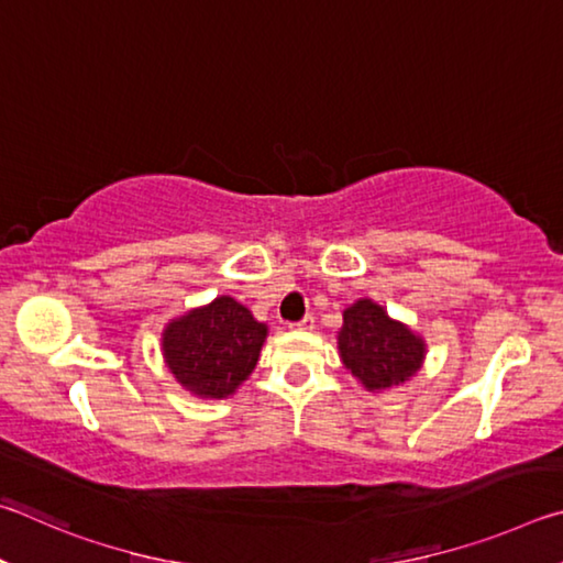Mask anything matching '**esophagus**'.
<instances>
[{"label": "esophagus", "mask_w": 563, "mask_h": 563, "mask_svg": "<svg viewBox=\"0 0 563 563\" xmlns=\"http://www.w3.org/2000/svg\"><path fill=\"white\" fill-rule=\"evenodd\" d=\"M291 329H299V331H311V329H313V317H303L301 321L291 323Z\"/></svg>", "instance_id": "34e87169"}]
</instances>
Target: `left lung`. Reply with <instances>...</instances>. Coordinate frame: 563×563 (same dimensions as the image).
Wrapping results in <instances>:
<instances>
[{"mask_svg": "<svg viewBox=\"0 0 563 563\" xmlns=\"http://www.w3.org/2000/svg\"><path fill=\"white\" fill-rule=\"evenodd\" d=\"M339 353L363 388L380 393L416 376L426 361V341L406 323L390 319L380 303L358 299L343 311Z\"/></svg>", "mask_w": 563, "mask_h": 563, "instance_id": "1", "label": "left lung"}]
</instances>
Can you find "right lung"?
Masks as SVG:
<instances>
[{
    "label": "right lung",
    "mask_w": 563,
    "mask_h": 563,
    "mask_svg": "<svg viewBox=\"0 0 563 563\" xmlns=\"http://www.w3.org/2000/svg\"><path fill=\"white\" fill-rule=\"evenodd\" d=\"M269 329L232 297L173 319L163 331V358L185 390L222 400L242 386L260 361Z\"/></svg>",
    "instance_id": "obj_1"
}]
</instances>
